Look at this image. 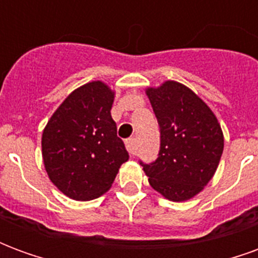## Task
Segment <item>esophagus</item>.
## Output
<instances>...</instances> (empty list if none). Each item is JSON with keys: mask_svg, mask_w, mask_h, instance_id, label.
I'll list each match as a JSON object with an SVG mask.
<instances>
[{"mask_svg": "<svg viewBox=\"0 0 258 258\" xmlns=\"http://www.w3.org/2000/svg\"><path fill=\"white\" fill-rule=\"evenodd\" d=\"M125 146H127V151L131 153V155H135L137 153V140L135 138H128L125 141Z\"/></svg>", "mask_w": 258, "mask_h": 258, "instance_id": "esophagus-1", "label": "esophagus"}]
</instances>
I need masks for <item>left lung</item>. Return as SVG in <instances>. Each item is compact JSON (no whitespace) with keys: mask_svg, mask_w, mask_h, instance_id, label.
<instances>
[{"mask_svg":"<svg viewBox=\"0 0 258 258\" xmlns=\"http://www.w3.org/2000/svg\"><path fill=\"white\" fill-rule=\"evenodd\" d=\"M157 123L160 152L144 164L153 189L171 202H185L203 190L216 173L224 151V134L216 114L186 85L167 80L148 87Z\"/></svg>","mask_w":258,"mask_h":258,"instance_id":"obj_1","label":"left lung"}]
</instances>
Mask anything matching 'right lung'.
Here are the masks:
<instances>
[{"instance_id":"obj_1","label":"right lung","mask_w":258,"mask_h":258,"mask_svg":"<svg viewBox=\"0 0 258 258\" xmlns=\"http://www.w3.org/2000/svg\"><path fill=\"white\" fill-rule=\"evenodd\" d=\"M114 91L90 81L69 94L42 131V162L56 188L73 200H92L110 189L128 152L110 109Z\"/></svg>"}]
</instances>
